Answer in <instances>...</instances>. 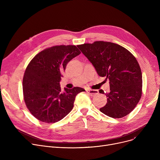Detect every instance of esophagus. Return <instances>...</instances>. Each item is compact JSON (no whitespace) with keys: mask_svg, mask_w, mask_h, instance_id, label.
<instances>
[{"mask_svg":"<svg viewBox=\"0 0 160 160\" xmlns=\"http://www.w3.org/2000/svg\"><path fill=\"white\" fill-rule=\"evenodd\" d=\"M87 93L89 94L91 96H95L97 95L98 93V91L95 90V89H86Z\"/></svg>","mask_w":160,"mask_h":160,"instance_id":"obj_1","label":"esophagus"}]
</instances>
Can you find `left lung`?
<instances>
[{"instance_id": "left-lung-1", "label": "left lung", "mask_w": 160, "mask_h": 160, "mask_svg": "<svg viewBox=\"0 0 160 160\" xmlns=\"http://www.w3.org/2000/svg\"><path fill=\"white\" fill-rule=\"evenodd\" d=\"M77 47L98 76L110 80V91L105 93L107 103L100 111L112 118L129 114L142 94V73L136 58L127 49L111 42L95 41ZM99 93L104 94L102 89Z\"/></svg>"}]
</instances>
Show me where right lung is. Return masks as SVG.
<instances>
[{
  "label": "right lung",
  "instance_id": "1",
  "mask_svg": "<svg viewBox=\"0 0 160 160\" xmlns=\"http://www.w3.org/2000/svg\"><path fill=\"white\" fill-rule=\"evenodd\" d=\"M80 51L74 45L54 46L38 53L28 65L22 80L25 104L38 120L54 123L62 120L74 106L76 96L84 89L64 88L60 82L62 72Z\"/></svg>",
  "mask_w": 160,
  "mask_h": 160
}]
</instances>
